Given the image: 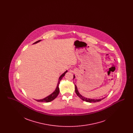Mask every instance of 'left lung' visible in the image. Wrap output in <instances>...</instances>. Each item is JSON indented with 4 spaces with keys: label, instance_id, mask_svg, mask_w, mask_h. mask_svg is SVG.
<instances>
[{
    "label": "left lung",
    "instance_id": "left-lung-1",
    "mask_svg": "<svg viewBox=\"0 0 133 133\" xmlns=\"http://www.w3.org/2000/svg\"><path fill=\"white\" fill-rule=\"evenodd\" d=\"M75 78V75H74V77H73V79H74ZM75 92H76V94L80 98H81L82 100L84 101L87 102H89V103H95V102H98L101 101V100H102L103 99H104L105 98H101V99H90V98H85L84 97H83V96L81 95L78 89H77V87L76 86V85H75Z\"/></svg>",
    "mask_w": 133,
    "mask_h": 133
}]
</instances>
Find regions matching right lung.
Segmentation results:
<instances>
[{"mask_svg":"<svg viewBox=\"0 0 133 133\" xmlns=\"http://www.w3.org/2000/svg\"><path fill=\"white\" fill-rule=\"evenodd\" d=\"M41 41V40H39L35 42V43H34L33 44H35V43H37L39 42H40ZM67 72V70L63 74H62L61 76H60L59 78V80H58V82L57 84V87L55 89V90L50 95L48 96L47 97H45L44 99H40V100H35L36 101L39 102H49L52 101H53V100H54L56 97H57V96L59 94V85L60 84V81L61 80V79H62V78L64 76H65V74Z\"/></svg>","mask_w":133,"mask_h":133,"instance_id":"right-lung-1","label":"right lung"}]
</instances>
